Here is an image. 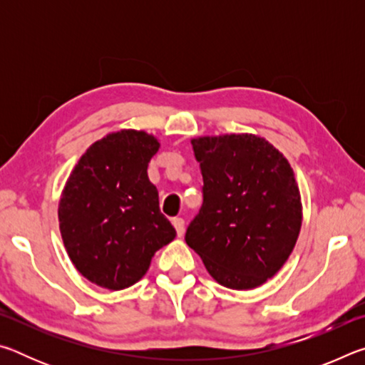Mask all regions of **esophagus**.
I'll return each mask as SVG.
<instances>
[{"label":"esophagus","mask_w":365,"mask_h":365,"mask_svg":"<svg viewBox=\"0 0 365 365\" xmlns=\"http://www.w3.org/2000/svg\"><path fill=\"white\" fill-rule=\"evenodd\" d=\"M172 224H174L178 237H183V233H185V220L182 217H175V219H172Z\"/></svg>","instance_id":"obj_1"}]
</instances>
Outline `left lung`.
I'll use <instances>...</instances> for the list:
<instances>
[{
	"label": "left lung",
	"mask_w": 365,
	"mask_h": 365,
	"mask_svg": "<svg viewBox=\"0 0 365 365\" xmlns=\"http://www.w3.org/2000/svg\"><path fill=\"white\" fill-rule=\"evenodd\" d=\"M202 206L185 242L220 285L251 289L274 277L301 228V196L283 154L256 135L191 140Z\"/></svg>",
	"instance_id": "obj_1"
}]
</instances>
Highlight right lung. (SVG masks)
Wrapping results in <instances>:
<instances>
[{"mask_svg":"<svg viewBox=\"0 0 365 365\" xmlns=\"http://www.w3.org/2000/svg\"><path fill=\"white\" fill-rule=\"evenodd\" d=\"M158 150L146 132L109 133L86 150L64 187L58 214L67 255L103 288L132 287L154 252L175 238L148 178Z\"/></svg>","mask_w":365,"mask_h":365,"instance_id":"add662e5","label":"right lung"}]
</instances>
